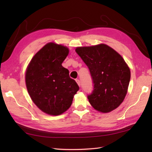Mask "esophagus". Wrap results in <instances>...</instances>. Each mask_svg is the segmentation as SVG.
Masks as SVG:
<instances>
[{"label": "esophagus", "mask_w": 152, "mask_h": 152, "mask_svg": "<svg viewBox=\"0 0 152 152\" xmlns=\"http://www.w3.org/2000/svg\"><path fill=\"white\" fill-rule=\"evenodd\" d=\"M76 83H78V85L80 87V86H81V82H80V80H78V79H76Z\"/></svg>", "instance_id": "34e87169"}]
</instances>
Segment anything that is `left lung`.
Here are the masks:
<instances>
[{"label":"left lung","instance_id":"1","mask_svg":"<svg viewBox=\"0 0 152 152\" xmlns=\"http://www.w3.org/2000/svg\"><path fill=\"white\" fill-rule=\"evenodd\" d=\"M76 52L89 68L93 91L88 96L96 110L110 112L121 104L127 93L130 69L117 51L104 44L78 47Z\"/></svg>","mask_w":152,"mask_h":152}]
</instances>
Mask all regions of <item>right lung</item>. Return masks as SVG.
Wrapping results in <instances>:
<instances>
[{"label":"right lung","mask_w":152,"mask_h":152,"mask_svg":"<svg viewBox=\"0 0 152 152\" xmlns=\"http://www.w3.org/2000/svg\"><path fill=\"white\" fill-rule=\"evenodd\" d=\"M69 50L50 42L34 55L25 73L28 94L38 108L47 114L58 115L66 111L79 90L69 71L62 66Z\"/></svg>","instance_id":"add662e5"}]
</instances>
